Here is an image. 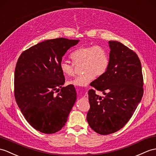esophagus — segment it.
<instances>
[{
	"mask_svg": "<svg viewBox=\"0 0 156 156\" xmlns=\"http://www.w3.org/2000/svg\"><path fill=\"white\" fill-rule=\"evenodd\" d=\"M83 98H84V100H88V94L86 93L84 95V96H83Z\"/></svg>",
	"mask_w": 156,
	"mask_h": 156,
	"instance_id": "esophagus-1",
	"label": "esophagus"
}]
</instances>
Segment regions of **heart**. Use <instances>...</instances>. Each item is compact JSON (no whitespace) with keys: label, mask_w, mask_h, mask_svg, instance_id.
<instances>
[{"label":"heart","mask_w":156,"mask_h":156,"mask_svg":"<svg viewBox=\"0 0 156 156\" xmlns=\"http://www.w3.org/2000/svg\"><path fill=\"white\" fill-rule=\"evenodd\" d=\"M72 63L62 61L60 69L66 76H72L75 72L74 65L82 64L83 74L77 76L68 84L77 86H86L94 78L104 75L109 66V54L104 47L96 45L82 46L72 52L70 56Z\"/></svg>","instance_id":"obj_1"}]
</instances>
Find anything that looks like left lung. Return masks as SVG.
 Segmentation results:
<instances>
[{
  "label": "left lung",
  "instance_id": "1",
  "mask_svg": "<svg viewBox=\"0 0 156 156\" xmlns=\"http://www.w3.org/2000/svg\"><path fill=\"white\" fill-rule=\"evenodd\" d=\"M110 62L104 75L92 86L104 96L88 91L90 109L87 121L101 135L113 133L127 124L144 94L142 65L136 53L122 43L109 41Z\"/></svg>",
  "mask_w": 156,
  "mask_h": 156
}]
</instances>
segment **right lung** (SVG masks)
Here are the masks:
<instances>
[{
    "mask_svg": "<svg viewBox=\"0 0 156 156\" xmlns=\"http://www.w3.org/2000/svg\"><path fill=\"white\" fill-rule=\"evenodd\" d=\"M78 41L48 40L24 50L18 59L14 80L16 102L29 124L42 133L50 134L62 128L75 103L74 86L62 87L65 78L60 64Z\"/></svg>",
    "mask_w": 156,
    "mask_h": 156,
    "instance_id": "1",
    "label": "right lung"
}]
</instances>
